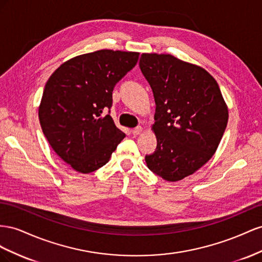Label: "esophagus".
Masks as SVG:
<instances>
[{"label":"esophagus","mask_w":262,"mask_h":262,"mask_svg":"<svg viewBox=\"0 0 262 262\" xmlns=\"http://www.w3.org/2000/svg\"><path fill=\"white\" fill-rule=\"evenodd\" d=\"M141 132H143V127L138 126V127H136V128L133 129V135H134V136H137V135H139V134H140Z\"/></svg>","instance_id":"obj_1"}]
</instances>
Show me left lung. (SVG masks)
Listing matches in <instances>:
<instances>
[{"label": "left lung", "instance_id": "8db88e82", "mask_svg": "<svg viewBox=\"0 0 262 262\" xmlns=\"http://www.w3.org/2000/svg\"><path fill=\"white\" fill-rule=\"evenodd\" d=\"M139 66L155 96L151 130L157 150L147 167L176 182L210 160L228 121V107L216 80L204 68L170 54H143Z\"/></svg>", "mask_w": 262, "mask_h": 262}]
</instances>
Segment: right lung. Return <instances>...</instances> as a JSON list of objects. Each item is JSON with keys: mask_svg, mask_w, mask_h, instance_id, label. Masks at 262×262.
I'll return each instance as SVG.
<instances>
[{"mask_svg": "<svg viewBox=\"0 0 262 262\" xmlns=\"http://www.w3.org/2000/svg\"><path fill=\"white\" fill-rule=\"evenodd\" d=\"M139 52L101 49L63 62L49 77L38 107L49 145L81 173L107 163L125 138L110 114L112 92L138 61Z\"/></svg>", "mask_w": 262, "mask_h": 262, "instance_id": "add662e5", "label": "right lung"}]
</instances>
